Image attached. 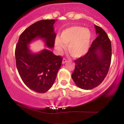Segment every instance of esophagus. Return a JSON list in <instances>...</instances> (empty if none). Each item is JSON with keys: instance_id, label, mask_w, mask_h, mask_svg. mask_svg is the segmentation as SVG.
I'll use <instances>...</instances> for the list:
<instances>
[{"instance_id": "esophagus-1", "label": "esophagus", "mask_w": 124, "mask_h": 124, "mask_svg": "<svg viewBox=\"0 0 124 124\" xmlns=\"http://www.w3.org/2000/svg\"><path fill=\"white\" fill-rule=\"evenodd\" d=\"M66 62H67V59H66V58H63V60H62V63H66Z\"/></svg>"}]
</instances>
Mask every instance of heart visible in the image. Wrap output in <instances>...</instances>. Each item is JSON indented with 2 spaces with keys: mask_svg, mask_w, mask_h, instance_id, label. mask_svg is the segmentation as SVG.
Returning <instances> with one entry per match:
<instances>
[{
  "mask_svg": "<svg viewBox=\"0 0 124 124\" xmlns=\"http://www.w3.org/2000/svg\"><path fill=\"white\" fill-rule=\"evenodd\" d=\"M90 39L89 30L80 26H72L62 31L60 38L55 40V46L59 52H62L68 45L69 54L73 57L79 58L87 52Z\"/></svg>",
  "mask_w": 124,
  "mask_h": 124,
  "instance_id": "b5f03b06",
  "label": "heart"
}]
</instances>
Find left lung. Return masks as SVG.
<instances>
[{
	"instance_id": "1",
	"label": "left lung",
	"mask_w": 124,
	"mask_h": 124,
	"mask_svg": "<svg viewBox=\"0 0 124 124\" xmlns=\"http://www.w3.org/2000/svg\"><path fill=\"white\" fill-rule=\"evenodd\" d=\"M97 37L86 55L75 61L72 78L79 88L90 90L103 82L108 72L112 56L111 43L102 28L95 25Z\"/></svg>"
}]
</instances>
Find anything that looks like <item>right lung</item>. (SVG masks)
<instances>
[{"label":"right lung","instance_id":"add662e5","mask_svg":"<svg viewBox=\"0 0 124 124\" xmlns=\"http://www.w3.org/2000/svg\"><path fill=\"white\" fill-rule=\"evenodd\" d=\"M55 20H42L32 24L21 34L16 46V63L21 79L28 88L37 93H45L52 86L63 58L48 49L32 54L28 45L40 38L45 40L48 47L53 48L56 38L54 32Z\"/></svg>","mask_w":124,"mask_h":124}]
</instances>
